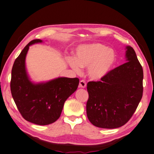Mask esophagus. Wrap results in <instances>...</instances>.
<instances>
[{"instance_id":"obj_1","label":"esophagus","mask_w":154,"mask_h":154,"mask_svg":"<svg viewBox=\"0 0 154 154\" xmlns=\"http://www.w3.org/2000/svg\"><path fill=\"white\" fill-rule=\"evenodd\" d=\"M86 82L85 81L82 80V81H81L79 82V87L80 88H86Z\"/></svg>"}]
</instances>
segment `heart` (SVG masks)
I'll list each match as a JSON object with an SVG mask.
<instances>
[{"label":"heart","mask_w":154,"mask_h":154,"mask_svg":"<svg viewBox=\"0 0 154 154\" xmlns=\"http://www.w3.org/2000/svg\"><path fill=\"white\" fill-rule=\"evenodd\" d=\"M117 57L113 50L100 43L78 46L75 57H69L68 62L77 72L81 68L88 67V75L93 81H100L106 77L115 66Z\"/></svg>","instance_id":"b5f03b06"}]
</instances>
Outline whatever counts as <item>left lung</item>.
Segmentation results:
<instances>
[{
    "label": "left lung",
    "instance_id": "8db88e82",
    "mask_svg": "<svg viewBox=\"0 0 154 154\" xmlns=\"http://www.w3.org/2000/svg\"><path fill=\"white\" fill-rule=\"evenodd\" d=\"M126 63L116 68L101 81L89 82L86 113L99 128H116L133 116L143 96V70L133 48L126 46Z\"/></svg>",
    "mask_w": 154,
    "mask_h": 154
}]
</instances>
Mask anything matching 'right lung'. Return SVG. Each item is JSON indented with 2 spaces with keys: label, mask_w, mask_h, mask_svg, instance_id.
<instances>
[{
  "label": "right lung",
  "mask_w": 154,
  "mask_h": 154,
  "mask_svg": "<svg viewBox=\"0 0 154 154\" xmlns=\"http://www.w3.org/2000/svg\"><path fill=\"white\" fill-rule=\"evenodd\" d=\"M35 39L26 45L17 57L11 70V95L24 119L38 125H48L59 118L64 102L77 89L78 78L60 77L46 82L31 81L26 67L29 48L42 43Z\"/></svg>",
  "instance_id": "right-lung-1"
}]
</instances>
